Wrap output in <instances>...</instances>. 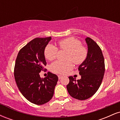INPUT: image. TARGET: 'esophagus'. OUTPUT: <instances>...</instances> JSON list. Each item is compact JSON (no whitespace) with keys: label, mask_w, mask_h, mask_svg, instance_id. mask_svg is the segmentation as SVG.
<instances>
[{"label":"esophagus","mask_w":120,"mask_h":120,"mask_svg":"<svg viewBox=\"0 0 120 120\" xmlns=\"http://www.w3.org/2000/svg\"><path fill=\"white\" fill-rule=\"evenodd\" d=\"M58 78H59V79H61L62 78H63V76H62V75H58Z\"/></svg>","instance_id":"obj_1"}]
</instances>
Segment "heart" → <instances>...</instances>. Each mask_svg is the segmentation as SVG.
<instances>
[{"label":"heart","mask_w":120,"mask_h":120,"mask_svg":"<svg viewBox=\"0 0 120 120\" xmlns=\"http://www.w3.org/2000/svg\"><path fill=\"white\" fill-rule=\"evenodd\" d=\"M59 47L60 49L68 51L67 60L68 61H56L52 63L51 65V70L55 73H67L73 67L72 61L75 65H81L85 61L87 57L88 49L86 47L82 45L80 40L74 37H69L60 41ZM57 52L58 49L56 47L49 44L45 47L44 54L46 59L51 61L56 58Z\"/></svg>","instance_id":"1"}]
</instances>
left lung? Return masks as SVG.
<instances>
[{"label":"left lung","mask_w":120,"mask_h":120,"mask_svg":"<svg viewBox=\"0 0 120 120\" xmlns=\"http://www.w3.org/2000/svg\"><path fill=\"white\" fill-rule=\"evenodd\" d=\"M88 46L86 60L78 67L80 79L75 80L69 77V83L67 90L71 97L83 100L93 96L99 89L105 71L104 59L101 49L94 40L89 37L85 39Z\"/></svg>","instance_id":"obj_1"}]
</instances>
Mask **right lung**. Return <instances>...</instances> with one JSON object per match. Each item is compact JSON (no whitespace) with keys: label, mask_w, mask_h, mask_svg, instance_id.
I'll return each instance as SVG.
<instances>
[{"label":"right lung","mask_w":120,"mask_h":120,"mask_svg":"<svg viewBox=\"0 0 120 120\" xmlns=\"http://www.w3.org/2000/svg\"><path fill=\"white\" fill-rule=\"evenodd\" d=\"M51 37L36 38L23 47L18 53L14 68L17 86L27 100L37 105H42L52 99L58 77L48 72L41 78L39 73L46 70L45 47Z\"/></svg>","instance_id":"right-lung-1"}]
</instances>
